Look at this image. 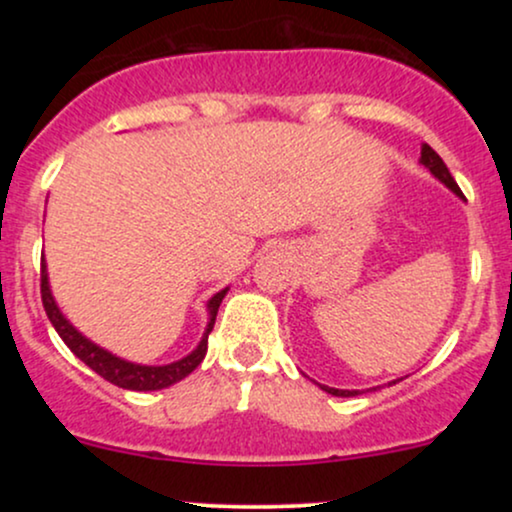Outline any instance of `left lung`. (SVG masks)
<instances>
[{"mask_svg": "<svg viewBox=\"0 0 512 512\" xmlns=\"http://www.w3.org/2000/svg\"><path fill=\"white\" fill-rule=\"evenodd\" d=\"M419 163H421V166H424V168L431 170L433 178L443 182V185L448 187V190H452L457 197L464 199L462 190H460V187H457L455 178H452L448 166H445V163H443V158H440V156L436 154V151H433L428 144L421 146V158H419ZM399 380H402V378H399ZM392 383H397V380H392ZM392 383H390V385H392ZM317 385H320V383H317ZM320 387L327 392V395H334V397H354V395H358V390H337V387H327V385H320Z\"/></svg>", "mask_w": 512, "mask_h": 512, "instance_id": "1", "label": "left lung"}]
</instances>
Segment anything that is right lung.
Masks as SVG:
<instances>
[{
  "mask_svg": "<svg viewBox=\"0 0 512 512\" xmlns=\"http://www.w3.org/2000/svg\"><path fill=\"white\" fill-rule=\"evenodd\" d=\"M226 293H228V286L226 289H221L219 293H214V296L207 301L209 322H207V330H204L195 351H190V354H187L185 358H180V361L166 363V366H142V363H132V361H125V358L110 354L108 349L93 344L91 339L84 337V334L76 330L72 322L62 315L60 305H57L55 296H52L45 257H43V262H40V296H43V308L50 317L52 327H55L57 334L62 337V342L74 351L76 358H81L88 368L96 370V373L101 375V378L108 380V383H113L117 387H125V390H134V392L163 390V387L180 383L182 378H187V375H190L192 370H195L199 363L204 361V356H207L209 332L214 330L216 313H219V305Z\"/></svg>",
  "mask_w": 512,
  "mask_h": 512,
  "instance_id": "right-lung-1",
  "label": "right lung"
}]
</instances>
